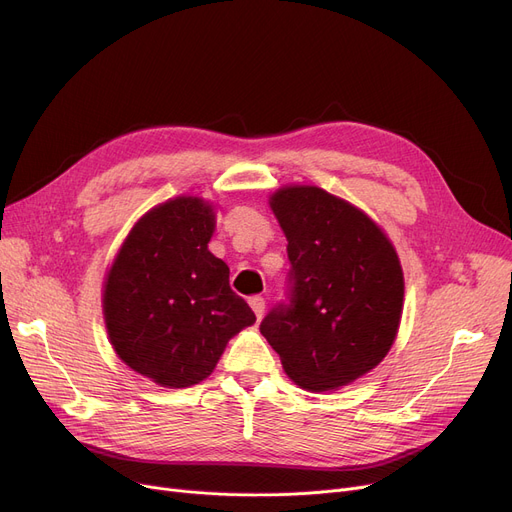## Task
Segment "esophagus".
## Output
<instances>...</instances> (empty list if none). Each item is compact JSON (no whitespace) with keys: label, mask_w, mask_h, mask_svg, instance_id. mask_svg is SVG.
Returning a JSON list of instances; mask_svg holds the SVG:
<instances>
[{"label":"esophagus","mask_w":512,"mask_h":512,"mask_svg":"<svg viewBox=\"0 0 512 512\" xmlns=\"http://www.w3.org/2000/svg\"><path fill=\"white\" fill-rule=\"evenodd\" d=\"M249 305H251V309L255 311L257 319H261V315H263V311H265V301H263L261 297H253V299H249Z\"/></svg>","instance_id":"1"}]
</instances>
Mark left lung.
Segmentation results:
<instances>
[{
	"mask_svg": "<svg viewBox=\"0 0 512 512\" xmlns=\"http://www.w3.org/2000/svg\"><path fill=\"white\" fill-rule=\"evenodd\" d=\"M270 207L288 240L290 288L259 330L297 386H348L396 340L405 301L398 253L365 211L319 186H282Z\"/></svg>",
	"mask_w": 512,
	"mask_h": 512,
	"instance_id": "8db88e82",
	"label": "left lung"
}]
</instances>
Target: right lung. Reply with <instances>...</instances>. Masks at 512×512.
<instances>
[{
  "instance_id": "1",
  "label": "right lung",
  "mask_w": 512,
  "mask_h": 512,
  "mask_svg": "<svg viewBox=\"0 0 512 512\" xmlns=\"http://www.w3.org/2000/svg\"><path fill=\"white\" fill-rule=\"evenodd\" d=\"M215 205L182 195L141 215L103 282V319L116 355L157 386L188 388L218 365L255 313L230 288L207 245Z\"/></svg>"
}]
</instances>
